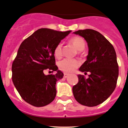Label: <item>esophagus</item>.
<instances>
[{
  "label": "esophagus",
  "mask_w": 128,
  "mask_h": 128,
  "mask_svg": "<svg viewBox=\"0 0 128 128\" xmlns=\"http://www.w3.org/2000/svg\"><path fill=\"white\" fill-rule=\"evenodd\" d=\"M68 74H64V77H65V78L68 77Z\"/></svg>",
  "instance_id": "obj_1"
}]
</instances>
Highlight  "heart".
Here are the masks:
<instances>
[{"instance_id":"1","label":"heart","mask_w":128,"mask_h":128,"mask_svg":"<svg viewBox=\"0 0 128 128\" xmlns=\"http://www.w3.org/2000/svg\"><path fill=\"white\" fill-rule=\"evenodd\" d=\"M69 42L75 47L76 50L78 51H81L84 50L86 46V43L84 40L80 37H74L69 40ZM54 56L57 58H60L62 56V44H58L56 46L54 51ZM80 65L79 62L76 60L64 59L59 62L58 66L60 69L65 73H71L74 71Z\"/></svg>"}]
</instances>
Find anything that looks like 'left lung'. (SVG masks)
Masks as SVG:
<instances>
[{"label": "left lung", "instance_id": "8db88e82", "mask_svg": "<svg viewBox=\"0 0 128 128\" xmlns=\"http://www.w3.org/2000/svg\"><path fill=\"white\" fill-rule=\"evenodd\" d=\"M74 34L87 42L88 55L79 70L90 73L88 78L77 76L78 83L72 88L74 96L81 105L97 106L105 102L116 87L119 66L116 51L109 41L96 30H79Z\"/></svg>", "mask_w": 128, "mask_h": 128}]
</instances>
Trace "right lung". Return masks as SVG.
Returning a JSON list of instances; mask_svg holds the SVG:
<instances>
[{
	"label": "right lung",
	"mask_w": 128,
	"mask_h": 128,
	"mask_svg": "<svg viewBox=\"0 0 128 128\" xmlns=\"http://www.w3.org/2000/svg\"><path fill=\"white\" fill-rule=\"evenodd\" d=\"M71 30L60 32L40 28L21 44L12 65V80L26 102L40 107L50 104L56 94V82L63 74L55 65L54 51ZM46 70L55 72L45 75Z\"/></svg>",
	"instance_id": "1"
}]
</instances>
